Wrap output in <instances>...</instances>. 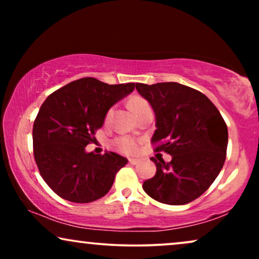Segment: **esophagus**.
<instances>
[{"label":"esophagus","mask_w":259,"mask_h":259,"mask_svg":"<svg viewBox=\"0 0 259 259\" xmlns=\"http://www.w3.org/2000/svg\"><path fill=\"white\" fill-rule=\"evenodd\" d=\"M130 162H131V164H132V165H138L140 161L138 160V159H130Z\"/></svg>","instance_id":"obj_1"}]
</instances>
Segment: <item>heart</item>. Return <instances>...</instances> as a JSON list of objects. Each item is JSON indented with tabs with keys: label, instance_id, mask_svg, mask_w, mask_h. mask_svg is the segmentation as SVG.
Segmentation results:
<instances>
[{
	"label": "heart",
	"instance_id": "b5f03b06",
	"mask_svg": "<svg viewBox=\"0 0 259 259\" xmlns=\"http://www.w3.org/2000/svg\"><path fill=\"white\" fill-rule=\"evenodd\" d=\"M130 106L131 108L133 109V112L137 114L140 109H143L144 107H146V106H150V105H148V102L145 100V99L140 97H134L131 99ZM111 114H112V111H109L107 113V119H109ZM115 145L116 147H118V150L128 154L136 153V152H138V150H139V144H138L136 140L131 139V138H119V139L115 141Z\"/></svg>",
	"mask_w": 259,
	"mask_h": 259
}]
</instances>
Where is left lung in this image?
<instances>
[{
	"label": "left lung",
	"mask_w": 259,
	"mask_h": 259,
	"mask_svg": "<svg viewBox=\"0 0 259 259\" xmlns=\"http://www.w3.org/2000/svg\"><path fill=\"white\" fill-rule=\"evenodd\" d=\"M137 91L150 102L155 115L151 143L155 151L172 155L157 166L153 178L143 184L148 196L160 203L184 205L200 197L224 165L228 127L210 99L178 82L137 83Z\"/></svg>",
	"instance_id": "obj_1"
}]
</instances>
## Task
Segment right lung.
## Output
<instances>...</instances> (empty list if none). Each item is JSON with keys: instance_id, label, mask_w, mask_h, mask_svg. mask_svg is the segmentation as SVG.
Returning a JSON list of instances; mask_svg holds the SVG:
<instances>
[{"instance_id": "obj_1", "label": "right lung", "mask_w": 259, "mask_h": 259, "mask_svg": "<svg viewBox=\"0 0 259 259\" xmlns=\"http://www.w3.org/2000/svg\"><path fill=\"white\" fill-rule=\"evenodd\" d=\"M136 86L82 77L46 99L34 121V157L41 177L58 196L91 203L111 190L116 172L128 160L114 152L88 153L86 146L104 125L109 108Z\"/></svg>"}]
</instances>
